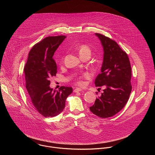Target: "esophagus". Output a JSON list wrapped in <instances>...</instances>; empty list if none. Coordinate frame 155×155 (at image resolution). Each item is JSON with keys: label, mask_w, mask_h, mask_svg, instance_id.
I'll list each match as a JSON object with an SVG mask.
<instances>
[{"label": "esophagus", "mask_w": 155, "mask_h": 155, "mask_svg": "<svg viewBox=\"0 0 155 155\" xmlns=\"http://www.w3.org/2000/svg\"><path fill=\"white\" fill-rule=\"evenodd\" d=\"M83 90L81 89V88H79V87H77L75 88V89L74 90V93H78V92H80V91H82Z\"/></svg>", "instance_id": "34e87169"}]
</instances>
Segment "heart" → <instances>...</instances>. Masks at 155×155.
Wrapping results in <instances>:
<instances>
[{
  "label": "heart",
  "instance_id": "b5f03b06",
  "mask_svg": "<svg viewBox=\"0 0 155 155\" xmlns=\"http://www.w3.org/2000/svg\"><path fill=\"white\" fill-rule=\"evenodd\" d=\"M91 48L90 47L86 45V44H83L81 45L78 48V53L80 56H82L84 54H91ZM90 76L89 73H84L81 76L79 77L77 79V84L80 86H83L84 85V81L83 80V78H88Z\"/></svg>",
  "mask_w": 155,
  "mask_h": 155
}]
</instances>
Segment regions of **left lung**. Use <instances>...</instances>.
I'll return each mask as SVG.
<instances>
[{
    "label": "left lung",
    "mask_w": 155,
    "mask_h": 155,
    "mask_svg": "<svg viewBox=\"0 0 155 155\" xmlns=\"http://www.w3.org/2000/svg\"><path fill=\"white\" fill-rule=\"evenodd\" d=\"M104 49L101 72L95 79L96 86L105 85L101 96L96 98L91 112L102 118L111 117L118 113L126 104L132 90L131 67L126 53L118 43L99 33Z\"/></svg>",
    "instance_id": "1"
}]
</instances>
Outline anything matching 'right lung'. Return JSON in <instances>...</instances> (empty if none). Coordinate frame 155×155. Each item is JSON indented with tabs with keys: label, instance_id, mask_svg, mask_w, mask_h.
Wrapping results in <instances>:
<instances>
[{
	"label": "right lung",
	"instance_id": "obj_1",
	"mask_svg": "<svg viewBox=\"0 0 155 155\" xmlns=\"http://www.w3.org/2000/svg\"><path fill=\"white\" fill-rule=\"evenodd\" d=\"M65 37L50 36L36 43L29 51L24 69L26 87L31 102L37 111L45 117H53L62 112L66 99L73 91L71 87L61 86L59 91L50 87V78L57 73L53 56Z\"/></svg>",
	"mask_w": 155,
	"mask_h": 155
}]
</instances>
